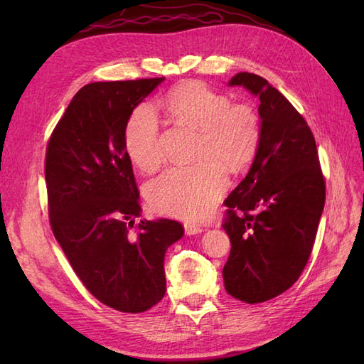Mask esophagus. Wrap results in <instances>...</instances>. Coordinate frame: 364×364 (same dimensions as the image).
Wrapping results in <instances>:
<instances>
[{
    "mask_svg": "<svg viewBox=\"0 0 364 364\" xmlns=\"http://www.w3.org/2000/svg\"><path fill=\"white\" fill-rule=\"evenodd\" d=\"M183 228H185V234H186V235H194V234L202 232V226L197 225V223L186 222V223L183 225Z\"/></svg>",
    "mask_w": 364,
    "mask_h": 364,
    "instance_id": "obj_1",
    "label": "esophagus"
}]
</instances>
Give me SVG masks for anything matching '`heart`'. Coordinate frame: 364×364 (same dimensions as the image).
<instances>
[{"label": "heart", "mask_w": 364, "mask_h": 364, "mask_svg": "<svg viewBox=\"0 0 364 364\" xmlns=\"http://www.w3.org/2000/svg\"><path fill=\"white\" fill-rule=\"evenodd\" d=\"M165 109L179 124L197 130L193 158L186 167L168 168L147 186V200L156 213L197 220L213 208L226 186V171L243 170L261 141V117L247 102H234L202 82H185L165 97ZM124 149L142 171L164 162L161 124L155 109L138 106L124 126Z\"/></svg>", "instance_id": "1"}]
</instances>
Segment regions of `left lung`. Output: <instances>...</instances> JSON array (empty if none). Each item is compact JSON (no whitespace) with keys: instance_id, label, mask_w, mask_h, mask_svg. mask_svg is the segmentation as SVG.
Instances as JSON below:
<instances>
[{"instance_id":"left-lung-1","label":"left lung","mask_w":364,"mask_h":364,"mask_svg":"<svg viewBox=\"0 0 364 364\" xmlns=\"http://www.w3.org/2000/svg\"><path fill=\"white\" fill-rule=\"evenodd\" d=\"M229 85L259 97L261 141L246 178L225 200L230 253L226 291L246 304L273 299L299 279L310 259L326 186L305 118L266 79L238 73Z\"/></svg>"}]
</instances>
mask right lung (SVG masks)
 <instances>
[{
    "label": "right lung",
    "mask_w": 364,
    "mask_h": 364,
    "mask_svg": "<svg viewBox=\"0 0 364 364\" xmlns=\"http://www.w3.org/2000/svg\"><path fill=\"white\" fill-rule=\"evenodd\" d=\"M164 77L95 82L74 95L46 153L54 237L86 290L121 313H142L165 294L164 257L183 235L176 220H141L124 149L129 115Z\"/></svg>",
    "instance_id": "obj_1"
}]
</instances>
